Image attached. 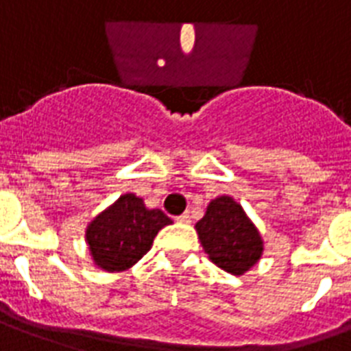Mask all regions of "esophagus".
<instances>
[{"instance_id": "obj_1", "label": "esophagus", "mask_w": 351, "mask_h": 351, "mask_svg": "<svg viewBox=\"0 0 351 351\" xmlns=\"http://www.w3.org/2000/svg\"><path fill=\"white\" fill-rule=\"evenodd\" d=\"M176 221L178 223H191V215L189 213H184V215L176 216Z\"/></svg>"}]
</instances>
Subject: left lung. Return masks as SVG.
<instances>
[{
	"instance_id": "1",
	"label": "left lung",
	"mask_w": 351,
	"mask_h": 351,
	"mask_svg": "<svg viewBox=\"0 0 351 351\" xmlns=\"http://www.w3.org/2000/svg\"><path fill=\"white\" fill-rule=\"evenodd\" d=\"M195 227L210 261L229 274H245L263 254V240L256 225L230 196L210 200Z\"/></svg>"
}]
</instances>
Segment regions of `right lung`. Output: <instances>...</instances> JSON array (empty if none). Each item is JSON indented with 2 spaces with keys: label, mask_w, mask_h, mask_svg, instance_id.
I'll return each mask as SVG.
<instances>
[{
  "label": "right lung",
  "mask_w": 351,
  "mask_h": 351,
  "mask_svg": "<svg viewBox=\"0 0 351 351\" xmlns=\"http://www.w3.org/2000/svg\"><path fill=\"white\" fill-rule=\"evenodd\" d=\"M171 218L160 209H147L133 193L122 195L88 225L86 241L99 269L121 272L151 249L155 236Z\"/></svg>",
  "instance_id": "1"
}]
</instances>
